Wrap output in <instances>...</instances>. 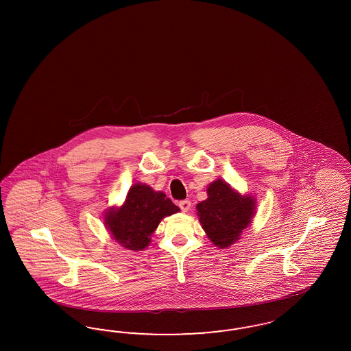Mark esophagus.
<instances>
[{
  "mask_svg": "<svg viewBox=\"0 0 351 351\" xmlns=\"http://www.w3.org/2000/svg\"><path fill=\"white\" fill-rule=\"evenodd\" d=\"M191 203L189 201H180L179 202V207L181 208V211L184 213H188L191 210Z\"/></svg>",
  "mask_w": 351,
  "mask_h": 351,
  "instance_id": "1",
  "label": "esophagus"
}]
</instances>
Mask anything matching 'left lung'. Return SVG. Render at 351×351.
Wrapping results in <instances>:
<instances>
[{
	"label": "left lung",
	"instance_id": "obj_1",
	"mask_svg": "<svg viewBox=\"0 0 351 351\" xmlns=\"http://www.w3.org/2000/svg\"><path fill=\"white\" fill-rule=\"evenodd\" d=\"M208 239L219 248L234 245L256 215V198L241 194L226 181L217 179L207 188V199L195 206Z\"/></svg>",
	"mask_w": 351,
	"mask_h": 351
}]
</instances>
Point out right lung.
<instances>
[{
	"label": "right lung",
	"instance_id": "right-lung-1",
	"mask_svg": "<svg viewBox=\"0 0 351 351\" xmlns=\"http://www.w3.org/2000/svg\"><path fill=\"white\" fill-rule=\"evenodd\" d=\"M179 211L180 208L163 191L136 182L128 189L125 202L106 210L104 225L121 247L141 251L150 245L152 235L160 221Z\"/></svg>",
	"mask_w": 351,
	"mask_h": 351
}]
</instances>
